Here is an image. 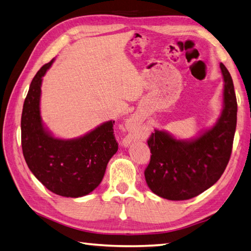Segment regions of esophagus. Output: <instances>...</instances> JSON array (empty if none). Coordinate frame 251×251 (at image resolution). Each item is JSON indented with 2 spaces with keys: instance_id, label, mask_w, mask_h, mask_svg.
<instances>
[{
  "instance_id": "1",
  "label": "esophagus",
  "mask_w": 251,
  "mask_h": 251,
  "mask_svg": "<svg viewBox=\"0 0 251 251\" xmlns=\"http://www.w3.org/2000/svg\"><path fill=\"white\" fill-rule=\"evenodd\" d=\"M131 141H132L131 139H126V140H125V144H126V145L130 144V142H131Z\"/></svg>"
}]
</instances>
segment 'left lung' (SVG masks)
<instances>
[{
    "instance_id": "left-lung-1",
    "label": "left lung",
    "mask_w": 251,
    "mask_h": 251,
    "mask_svg": "<svg viewBox=\"0 0 251 251\" xmlns=\"http://www.w3.org/2000/svg\"><path fill=\"white\" fill-rule=\"evenodd\" d=\"M224 78V108L211 130L192 142H181L155 130L148 137L151 160L144 175L152 193L169 201L198 196L216 183L232 154L237 100L232 76L220 64Z\"/></svg>"
}]
</instances>
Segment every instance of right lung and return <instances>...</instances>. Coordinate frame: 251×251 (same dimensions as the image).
Here are the masks:
<instances>
[{
	"instance_id": "right-lung-1",
	"label": "right lung",
	"mask_w": 251,
	"mask_h": 251,
	"mask_svg": "<svg viewBox=\"0 0 251 251\" xmlns=\"http://www.w3.org/2000/svg\"><path fill=\"white\" fill-rule=\"evenodd\" d=\"M53 60L41 67L31 81L22 115L25 160L43 185L64 197L88 195L100 185L110 158L118 151L115 121H108L80 139H55L43 129L40 116L42 76Z\"/></svg>"
}]
</instances>
